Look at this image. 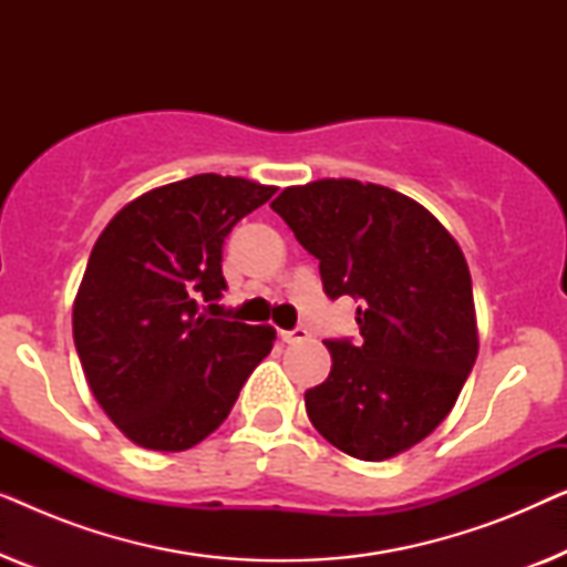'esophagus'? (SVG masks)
Masks as SVG:
<instances>
[{
    "instance_id": "esophagus-1",
    "label": "esophagus",
    "mask_w": 567,
    "mask_h": 567,
    "mask_svg": "<svg viewBox=\"0 0 567 567\" xmlns=\"http://www.w3.org/2000/svg\"><path fill=\"white\" fill-rule=\"evenodd\" d=\"M281 338L286 340V343H305V340L309 338V330L307 328H293V330L281 332Z\"/></svg>"
}]
</instances>
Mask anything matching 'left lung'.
<instances>
[{
  "instance_id": "left-lung-1",
  "label": "left lung",
  "mask_w": 567,
  "mask_h": 567,
  "mask_svg": "<svg viewBox=\"0 0 567 567\" xmlns=\"http://www.w3.org/2000/svg\"><path fill=\"white\" fill-rule=\"evenodd\" d=\"M270 208L320 260L324 293L359 301L361 340H324L332 369L305 392L309 421L355 460L408 452L452 413L477 359L460 245L417 200L348 177L293 185Z\"/></svg>"
}]
</instances>
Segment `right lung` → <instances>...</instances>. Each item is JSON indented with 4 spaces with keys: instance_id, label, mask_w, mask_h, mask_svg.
<instances>
[{
    "instance_id": "add662e5",
    "label": "right lung",
    "mask_w": 567,
    "mask_h": 567,
    "mask_svg": "<svg viewBox=\"0 0 567 567\" xmlns=\"http://www.w3.org/2000/svg\"><path fill=\"white\" fill-rule=\"evenodd\" d=\"M274 193L245 177H185L123 206L92 247L74 346L100 408L136 446L185 452L204 441L274 348L270 324L200 312L227 289L224 239Z\"/></svg>"
}]
</instances>
